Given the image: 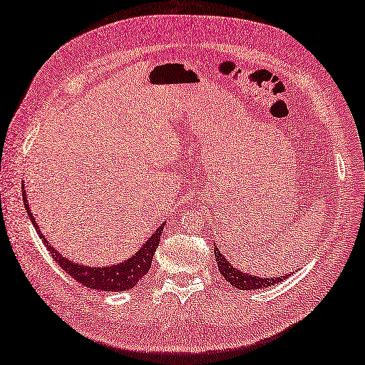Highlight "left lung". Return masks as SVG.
Returning <instances> with one entry per match:
<instances>
[{
    "label": "left lung",
    "instance_id": "8db88e82",
    "mask_svg": "<svg viewBox=\"0 0 365 365\" xmlns=\"http://www.w3.org/2000/svg\"><path fill=\"white\" fill-rule=\"evenodd\" d=\"M214 256H216V262L219 267L220 274L225 277L228 282L240 289H259V288H268L274 284L282 282L289 274L280 276V277H259V276H251L248 273H242L239 269H236L232 267V264H230L228 260L225 259L219 248L214 245Z\"/></svg>",
    "mask_w": 365,
    "mask_h": 365
}]
</instances>
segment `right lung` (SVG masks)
I'll use <instances>...</instances> for the list:
<instances>
[{"mask_svg":"<svg viewBox=\"0 0 365 365\" xmlns=\"http://www.w3.org/2000/svg\"><path fill=\"white\" fill-rule=\"evenodd\" d=\"M23 202H24L27 216H29V219L32 220L36 232H38V236L43 239L46 248H48L55 262H57V265H60L64 272L76 279L77 282L81 284L83 287L100 289V292H126V289L134 288L138 280L149 272V268H151L153 257L155 255L158 242H160L165 223H162V225L153 232V236L145 242V245L140 248L133 257L126 259L125 262H120L117 265H109V267H89V265H81V264L73 262V260L63 257L58 251L53 248V245L49 244L48 239L43 236V232L40 231L38 225H36L34 214L31 212L29 203H27L24 185H23Z\"/></svg>","mask_w":365,"mask_h":365,"instance_id":"add662e5","label":"right lung"}]
</instances>
